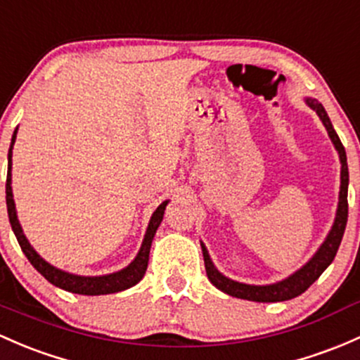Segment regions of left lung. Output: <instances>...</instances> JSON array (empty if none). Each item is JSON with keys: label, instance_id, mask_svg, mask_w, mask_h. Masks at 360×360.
Wrapping results in <instances>:
<instances>
[{"label": "left lung", "instance_id": "left-lung-1", "mask_svg": "<svg viewBox=\"0 0 360 360\" xmlns=\"http://www.w3.org/2000/svg\"><path fill=\"white\" fill-rule=\"evenodd\" d=\"M305 103H307V107H310L317 113V117L321 119L323 126L326 127L328 136H330L331 143L335 145L336 151H338L340 164H342V172H340L338 209H336L335 222H333L326 240L321 243V247L317 248V252L310 257L309 262H305L300 269L295 271L293 274L288 276V278L272 283V285H247V283L234 281V279L224 276L222 272L217 271V267H215L214 262H212L209 250H207L205 245L200 241V243H202L203 260H205V271H207V276H209L210 283L215 286V288L224 291V293L231 295V297L243 298V300H252V302L291 300V298L304 293V291L307 290L309 286L328 269V266L335 260V255L336 252H338L340 243H342V238H343V233H345V226H347V217H349V202H347V195H349V165H347V153L323 105H321L316 98H305Z\"/></svg>", "mask_w": 360, "mask_h": 360}]
</instances>
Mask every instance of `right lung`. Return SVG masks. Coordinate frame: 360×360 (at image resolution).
Segmentation results:
<instances>
[{
  "instance_id": "1",
  "label": "right lung",
  "mask_w": 360,
  "mask_h": 360,
  "mask_svg": "<svg viewBox=\"0 0 360 360\" xmlns=\"http://www.w3.org/2000/svg\"><path fill=\"white\" fill-rule=\"evenodd\" d=\"M17 129L13 131L11 136L10 150H8V174H6V207H8V219L11 229H13L15 236H17L18 245H20L22 252L25 253V257L29 259V262L32 264L34 269L39 274H43L51 285L58 286V288L70 291V293H79V295H108V293H117V291H124L131 286L138 285L139 281L145 276L146 267H148V257H150V248L151 241H153L155 233H157L158 226H160L162 219H164L165 207H167L169 200L162 202L157 207V210L151 214L148 228H146L145 238H143L141 248H139L138 255L134 257V260L124 269L112 272V274H103V276H79L72 274V272L62 271L58 267L51 266L50 262L43 259L36 250L32 248V245L29 243V240L25 238L24 231H22L20 222L17 217V209H15V200H13V191H11V150H13L15 139H17Z\"/></svg>"
}]
</instances>
